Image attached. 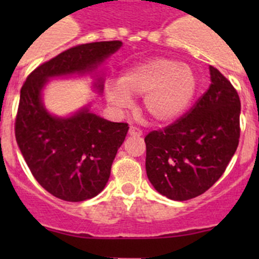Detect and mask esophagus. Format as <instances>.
<instances>
[{"label": "esophagus", "mask_w": 259, "mask_h": 259, "mask_svg": "<svg viewBox=\"0 0 259 259\" xmlns=\"http://www.w3.org/2000/svg\"><path fill=\"white\" fill-rule=\"evenodd\" d=\"M129 134L132 135V137H142L143 132L139 129V127H137V126H130Z\"/></svg>", "instance_id": "esophagus-1"}]
</instances>
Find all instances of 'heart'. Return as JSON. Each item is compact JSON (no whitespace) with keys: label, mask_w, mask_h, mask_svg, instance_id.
Masks as SVG:
<instances>
[{"label":"heart","mask_w":259,"mask_h":259,"mask_svg":"<svg viewBox=\"0 0 259 259\" xmlns=\"http://www.w3.org/2000/svg\"><path fill=\"white\" fill-rule=\"evenodd\" d=\"M197 90V79L187 65L168 57H153L130 66L119 81L105 83L110 104L126 108L134 96L143 98V111L156 122H168L184 113Z\"/></svg>","instance_id":"obj_1"}]
</instances>
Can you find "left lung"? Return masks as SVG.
I'll list each match as a JSON object with an SVG mask.
<instances>
[{
	"mask_svg": "<svg viewBox=\"0 0 259 259\" xmlns=\"http://www.w3.org/2000/svg\"><path fill=\"white\" fill-rule=\"evenodd\" d=\"M209 89L187 114L145 137L146 176L164 197H198L222 177L241 135V100L231 81L209 66Z\"/></svg>",
	"mask_w": 259,
	"mask_h": 259,
	"instance_id": "8db88e82",
	"label": "left lung"
}]
</instances>
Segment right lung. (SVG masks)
<instances>
[{
	"instance_id": "right-lung-1",
	"label": "right lung",
	"mask_w": 259,
	"mask_h": 259,
	"mask_svg": "<svg viewBox=\"0 0 259 259\" xmlns=\"http://www.w3.org/2000/svg\"><path fill=\"white\" fill-rule=\"evenodd\" d=\"M121 45L101 41L66 50L36 67L21 89L15 121L18 148L38 184L66 202L90 199L105 188L129 126L108 121L88 106L69 117L51 115L42 89L51 77L91 74ZM94 86L101 93L103 77Z\"/></svg>"
}]
</instances>
